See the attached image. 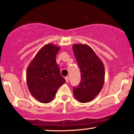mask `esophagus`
Instances as JSON below:
<instances>
[{
  "instance_id": "34e87169",
  "label": "esophagus",
  "mask_w": 134,
  "mask_h": 134,
  "mask_svg": "<svg viewBox=\"0 0 134 134\" xmlns=\"http://www.w3.org/2000/svg\"><path fill=\"white\" fill-rule=\"evenodd\" d=\"M65 79L66 82L68 83L69 82V77H66L65 78Z\"/></svg>"
}]
</instances>
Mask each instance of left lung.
I'll use <instances>...</instances> for the list:
<instances>
[{"label": "left lung", "mask_w": 134, "mask_h": 134, "mask_svg": "<svg viewBox=\"0 0 134 134\" xmlns=\"http://www.w3.org/2000/svg\"><path fill=\"white\" fill-rule=\"evenodd\" d=\"M72 49L81 74L80 84L74 87V97L81 103L90 102L99 94L104 85V64L88 45L75 43Z\"/></svg>", "instance_id": "8db88e82"}]
</instances>
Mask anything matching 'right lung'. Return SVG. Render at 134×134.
<instances>
[{
    "label": "right lung",
    "mask_w": 134,
    "mask_h": 134,
    "mask_svg": "<svg viewBox=\"0 0 134 134\" xmlns=\"http://www.w3.org/2000/svg\"><path fill=\"white\" fill-rule=\"evenodd\" d=\"M60 47L48 43L35 55L27 69L26 80L31 95L47 104L54 99L58 88L65 82L56 62Z\"/></svg>",
    "instance_id": "add662e5"
}]
</instances>
